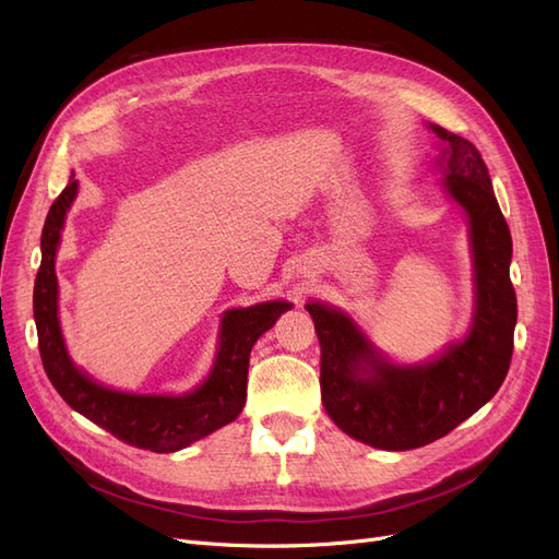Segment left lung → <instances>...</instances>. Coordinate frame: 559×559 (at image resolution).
<instances>
[{
	"label": "left lung",
	"instance_id": "8db88e82",
	"mask_svg": "<svg viewBox=\"0 0 559 559\" xmlns=\"http://www.w3.org/2000/svg\"><path fill=\"white\" fill-rule=\"evenodd\" d=\"M445 186L466 210L476 261V321L441 359L401 368L386 364L359 329L333 308L308 302L319 337V384L329 417L357 441L413 450L448 436L492 399L509 373L518 319L509 275L511 230L499 210L480 151L443 128Z\"/></svg>",
	"mask_w": 559,
	"mask_h": 559
}]
</instances>
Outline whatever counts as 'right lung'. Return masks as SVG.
Masks as SVG:
<instances>
[{
    "label": "right lung",
    "instance_id": "obj_1",
    "mask_svg": "<svg viewBox=\"0 0 559 559\" xmlns=\"http://www.w3.org/2000/svg\"><path fill=\"white\" fill-rule=\"evenodd\" d=\"M72 175L64 191L48 210L41 233V265L35 280V321L39 335V354L48 380L58 394L76 413L95 421L118 441L151 452H175L207 433L222 429L238 417L247 401V370L253 343L275 324L282 312L292 306L284 300L261 302V306L230 310L222 324V349L212 376L195 392L186 396H138L111 392L95 384L74 368L64 352L58 324V277L56 251L64 214L76 195Z\"/></svg>",
    "mask_w": 559,
    "mask_h": 559
}]
</instances>
